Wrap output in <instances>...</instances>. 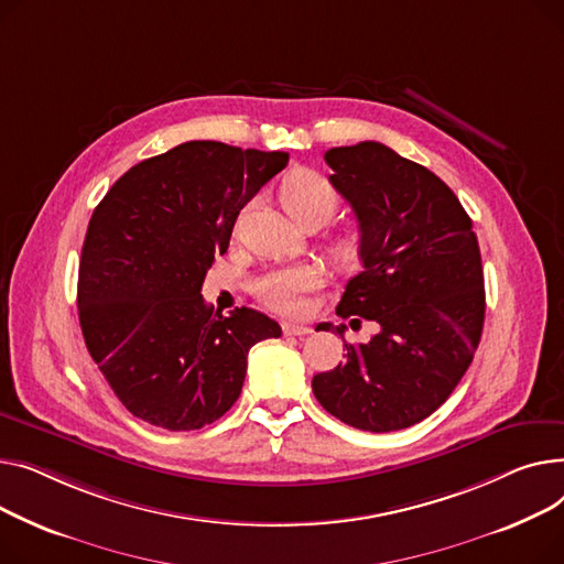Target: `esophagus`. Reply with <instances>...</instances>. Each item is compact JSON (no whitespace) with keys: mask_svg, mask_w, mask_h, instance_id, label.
I'll list each match as a JSON object with an SVG mask.
<instances>
[{"mask_svg":"<svg viewBox=\"0 0 564 564\" xmlns=\"http://www.w3.org/2000/svg\"><path fill=\"white\" fill-rule=\"evenodd\" d=\"M282 333H284L286 337H305V335L312 333V327H307V325H295V323H284V325H282Z\"/></svg>","mask_w":564,"mask_h":564,"instance_id":"34e87169","label":"esophagus"}]
</instances>
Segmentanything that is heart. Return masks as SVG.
<instances>
[{"label":"heart","instance_id":"obj_1","mask_svg":"<svg viewBox=\"0 0 564 564\" xmlns=\"http://www.w3.org/2000/svg\"><path fill=\"white\" fill-rule=\"evenodd\" d=\"M280 200L286 214L297 225L307 220L323 225L339 209V193L335 184L310 169L295 171L282 182ZM364 250H367V235H364L359 227H348L339 231L333 243H329V257H333L339 267H355ZM321 280V273L312 267L289 269L263 280L259 284V295L261 301L275 312L295 316L305 312V295L318 289Z\"/></svg>","mask_w":564,"mask_h":564}]
</instances>
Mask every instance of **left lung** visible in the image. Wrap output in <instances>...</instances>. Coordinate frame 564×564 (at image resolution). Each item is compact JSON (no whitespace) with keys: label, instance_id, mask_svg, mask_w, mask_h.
<instances>
[{"label":"left lung","instance_id":"obj_1","mask_svg":"<svg viewBox=\"0 0 564 564\" xmlns=\"http://www.w3.org/2000/svg\"><path fill=\"white\" fill-rule=\"evenodd\" d=\"M325 161L367 235L337 316L380 333L352 346L346 325L318 323L344 339L346 361L312 389L339 421L391 433L433 414L469 369L485 323L480 248L455 193L423 165L376 141L333 148Z\"/></svg>","mask_w":564,"mask_h":564}]
</instances>
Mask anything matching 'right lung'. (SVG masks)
<instances>
[{
	"label": "right lung",
	"mask_w": 564,
	"mask_h": 564,
	"mask_svg": "<svg viewBox=\"0 0 564 564\" xmlns=\"http://www.w3.org/2000/svg\"><path fill=\"white\" fill-rule=\"evenodd\" d=\"M286 152L188 141L129 169L90 216L77 307L86 348L118 401L156 427L197 430L237 403L248 350L280 325L223 316L200 295L214 257Z\"/></svg>",
	"instance_id": "add662e5"
}]
</instances>
